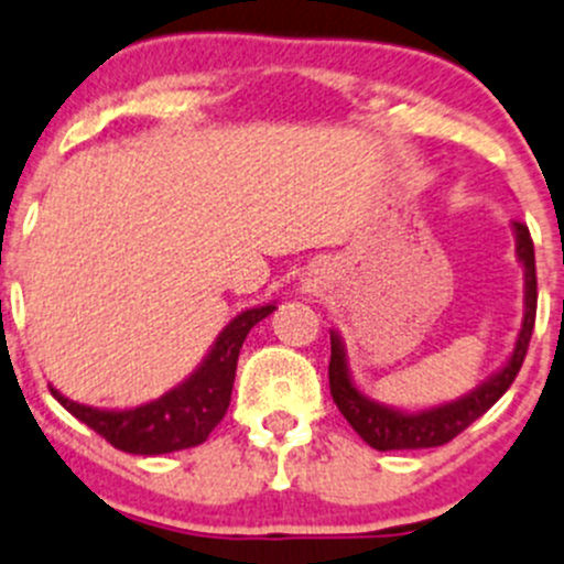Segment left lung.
I'll return each mask as SVG.
<instances>
[{"label": "left lung", "mask_w": 564, "mask_h": 564, "mask_svg": "<svg viewBox=\"0 0 564 564\" xmlns=\"http://www.w3.org/2000/svg\"><path fill=\"white\" fill-rule=\"evenodd\" d=\"M517 235V257L524 267V318L517 335L511 357L497 372H491L484 383L462 394L459 400L443 402V405L424 408V411H402V408L383 405L361 394L348 370L346 346L335 329L332 335V357H329V391L337 411L346 416V422L357 430V435L367 446L378 452H400V448H435L454 441L462 430H467L476 419H481L519 376L521 361L527 357L532 327H535L538 307V278H535V248H532L530 229L521 221H513Z\"/></svg>", "instance_id": "8db88e82"}]
</instances>
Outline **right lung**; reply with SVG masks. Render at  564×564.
Returning <instances> with one entry per match:
<instances>
[{
  "label": "right lung",
  "mask_w": 564,
  "mask_h": 564,
  "mask_svg": "<svg viewBox=\"0 0 564 564\" xmlns=\"http://www.w3.org/2000/svg\"><path fill=\"white\" fill-rule=\"evenodd\" d=\"M275 307V302H267V305L237 313L232 322L218 332L216 343L205 354V359L199 361L197 370L186 381L164 391L159 400L142 402L138 408L112 411V408L83 405V402L69 400L53 387L51 394L78 422L91 426L118 452L156 456L199 446L216 430V424L227 413L229 400H232L235 370L242 340Z\"/></svg>",
  "instance_id": "add662e5"
}]
</instances>
